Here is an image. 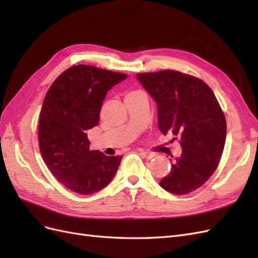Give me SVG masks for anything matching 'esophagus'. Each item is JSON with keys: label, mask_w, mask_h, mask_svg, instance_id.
I'll use <instances>...</instances> for the list:
<instances>
[{"label": "esophagus", "mask_w": 258, "mask_h": 258, "mask_svg": "<svg viewBox=\"0 0 258 258\" xmlns=\"http://www.w3.org/2000/svg\"><path fill=\"white\" fill-rule=\"evenodd\" d=\"M141 155H142L143 158H145V159H147V160H150V159H152V158L155 157V154L148 153V152H141Z\"/></svg>", "instance_id": "1"}]
</instances>
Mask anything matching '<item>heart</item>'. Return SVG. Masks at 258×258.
<instances>
[{
    "label": "heart",
    "instance_id": "obj_1",
    "mask_svg": "<svg viewBox=\"0 0 258 258\" xmlns=\"http://www.w3.org/2000/svg\"><path fill=\"white\" fill-rule=\"evenodd\" d=\"M134 92H136V91H134ZM134 92H130V93H134ZM128 95H129V93H128Z\"/></svg>",
    "mask_w": 258,
    "mask_h": 258
}]
</instances>
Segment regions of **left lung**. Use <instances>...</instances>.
Segmentation results:
<instances>
[{
  "mask_svg": "<svg viewBox=\"0 0 258 258\" xmlns=\"http://www.w3.org/2000/svg\"><path fill=\"white\" fill-rule=\"evenodd\" d=\"M137 79L157 103L161 134L179 137L183 148L160 186L175 195L196 190L216 170L225 145L227 126L214 92L204 81L172 70Z\"/></svg>",
  "mask_w": 258,
  "mask_h": 258,
  "instance_id": "obj_1",
  "label": "left lung"
}]
</instances>
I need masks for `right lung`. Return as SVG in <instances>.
<instances>
[{
    "instance_id": "add662e5",
    "label": "right lung",
    "mask_w": 258,
    "mask_h": 258,
    "mask_svg": "<svg viewBox=\"0 0 258 258\" xmlns=\"http://www.w3.org/2000/svg\"><path fill=\"white\" fill-rule=\"evenodd\" d=\"M127 76L79 64L61 73L46 93L38 123L42 157L52 175L77 194L104 188L120 165L122 156L90 151L86 132L99 123L107 91Z\"/></svg>"
}]
</instances>
